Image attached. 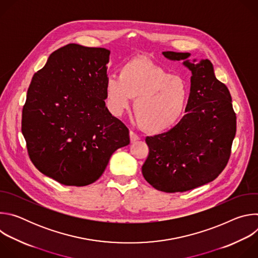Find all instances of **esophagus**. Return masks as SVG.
<instances>
[{"mask_svg":"<svg viewBox=\"0 0 258 258\" xmlns=\"http://www.w3.org/2000/svg\"><path fill=\"white\" fill-rule=\"evenodd\" d=\"M130 139H131V142L132 143H134V142H136V141H138V140H140V137L137 135V134H135L134 132H130Z\"/></svg>","mask_w":258,"mask_h":258,"instance_id":"obj_1","label":"esophagus"}]
</instances>
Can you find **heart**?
Returning a JSON list of instances; mask_svg holds the SVG:
<instances>
[{"mask_svg":"<svg viewBox=\"0 0 258 258\" xmlns=\"http://www.w3.org/2000/svg\"><path fill=\"white\" fill-rule=\"evenodd\" d=\"M107 104L120 115L135 99L134 112L140 126L149 133L171 127L181 116L189 89L181 78L170 76L161 66L144 58L125 61L118 76H109L105 84Z\"/></svg>","mask_w":258,"mask_h":258,"instance_id":"obj_1","label":"heart"}]
</instances>
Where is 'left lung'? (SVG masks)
Masks as SVG:
<instances>
[{"mask_svg":"<svg viewBox=\"0 0 258 258\" xmlns=\"http://www.w3.org/2000/svg\"><path fill=\"white\" fill-rule=\"evenodd\" d=\"M162 54L169 60H183L192 71L187 114L169 131L146 138L149 154L142 173L158 191L186 192L212 181L225 169L237 117L230 91L215 78L208 59L195 64L188 60L190 53Z\"/></svg>","mask_w":258,"mask_h":258,"instance_id":"obj_1","label":"left lung"}]
</instances>
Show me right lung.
Masks as SVG:
<instances>
[{"label":"right lung","mask_w":258,"mask_h":258,"mask_svg":"<svg viewBox=\"0 0 258 258\" xmlns=\"http://www.w3.org/2000/svg\"><path fill=\"white\" fill-rule=\"evenodd\" d=\"M110 51L68 44L34 73L21 131L33 165L65 186L96 181L130 144L128 128L105 105Z\"/></svg>","instance_id":"right-lung-1"}]
</instances>
